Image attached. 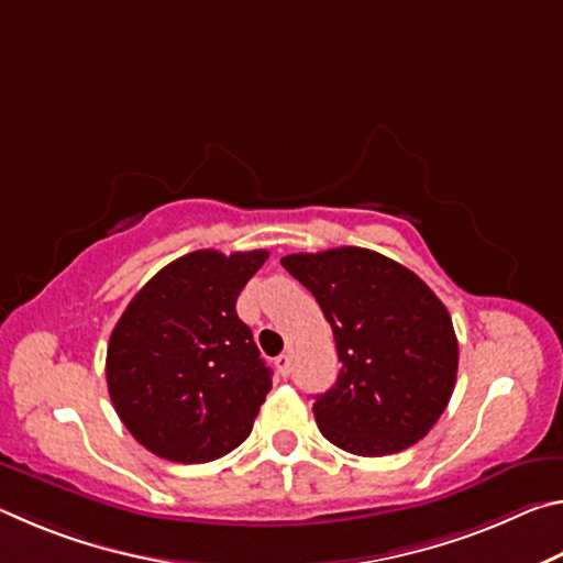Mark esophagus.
Instances as JSON below:
<instances>
[{"label": "esophagus", "mask_w": 563, "mask_h": 563, "mask_svg": "<svg viewBox=\"0 0 563 563\" xmlns=\"http://www.w3.org/2000/svg\"><path fill=\"white\" fill-rule=\"evenodd\" d=\"M275 369H278L280 377H288L290 375V357L288 355L275 357Z\"/></svg>", "instance_id": "1"}]
</instances>
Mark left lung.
Wrapping results in <instances>:
<instances>
[{
	"instance_id": "8db88e82",
	"label": "left lung",
	"mask_w": 563,
	"mask_h": 563,
	"mask_svg": "<svg viewBox=\"0 0 563 563\" xmlns=\"http://www.w3.org/2000/svg\"><path fill=\"white\" fill-rule=\"evenodd\" d=\"M316 295L342 362L312 412L325 440L360 456L402 452L432 430L456 383L460 345L442 300L367 247L280 261Z\"/></svg>"
}]
</instances>
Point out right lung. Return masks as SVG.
I'll return each mask as SVG.
<instances>
[{
    "mask_svg": "<svg viewBox=\"0 0 563 563\" xmlns=\"http://www.w3.org/2000/svg\"><path fill=\"white\" fill-rule=\"evenodd\" d=\"M268 251H196L168 263L123 310L107 350L113 409L148 452L213 462L247 440L271 367L235 300Z\"/></svg>",
    "mask_w": 563,
    "mask_h": 563,
    "instance_id": "1",
    "label": "right lung"
}]
</instances>
